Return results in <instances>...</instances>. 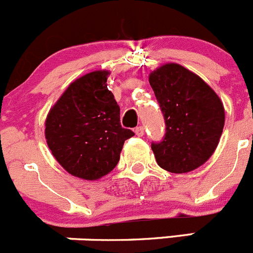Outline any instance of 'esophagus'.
<instances>
[{
	"mask_svg": "<svg viewBox=\"0 0 253 253\" xmlns=\"http://www.w3.org/2000/svg\"><path fill=\"white\" fill-rule=\"evenodd\" d=\"M144 126H138V128H135V134L138 136H143L144 135Z\"/></svg>",
	"mask_w": 253,
	"mask_h": 253,
	"instance_id": "obj_1",
	"label": "esophagus"
}]
</instances>
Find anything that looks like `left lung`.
<instances>
[{
	"label": "left lung",
	"instance_id": "8db88e82",
	"mask_svg": "<svg viewBox=\"0 0 253 253\" xmlns=\"http://www.w3.org/2000/svg\"><path fill=\"white\" fill-rule=\"evenodd\" d=\"M149 83L164 114L167 133L151 144L156 163L175 174L197 169L211 158L225 125V108L213 89L177 63L149 74Z\"/></svg>",
	"mask_w": 253,
	"mask_h": 253
}]
</instances>
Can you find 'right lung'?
Returning <instances> with one entry per match:
<instances>
[{
    "mask_svg": "<svg viewBox=\"0 0 253 253\" xmlns=\"http://www.w3.org/2000/svg\"><path fill=\"white\" fill-rule=\"evenodd\" d=\"M109 71L90 72L72 82L44 123L52 155L73 176L98 180L109 174L124 141L134 133L122 128L120 108L107 86Z\"/></svg>",
    "mask_w": 253,
    "mask_h": 253,
    "instance_id": "1",
    "label": "right lung"
}]
</instances>
